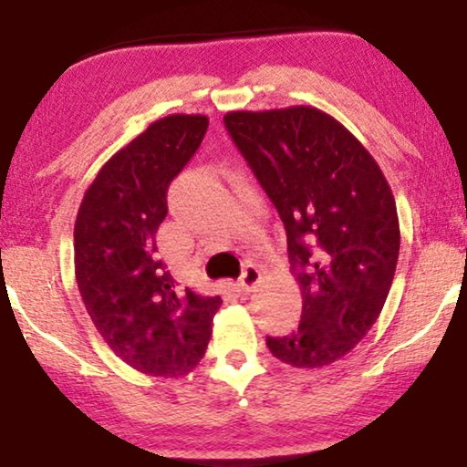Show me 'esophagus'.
I'll list each match as a JSON object with an SVG mask.
<instances>
[{
	"label": "esophagus",
	"instance_id": "34e87169",
	"mask_svg": "<svg viewBox=\"0 0 467 467\" xmlns=\"http://www.w3.org/2000/svg\"><path fill=\"white\" fill-rule=\"evenodd\" d=\"M260 277H263V273H260L258 266L256 265H247L245 269H244V273H241V277H239L241 290L252 292L254 285L260 282Z\"/></svg>",
	"mask_w": 467,
	"mask_h": 467
}]
</instances>
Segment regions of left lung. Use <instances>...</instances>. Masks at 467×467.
Listing matches in <instances>:
<instances>
[{"label": "left lung", "instance_id": "left-lung-1", "mask_svg": "<svg viewBox=\"0 0 467 467\" xmlns=\"http://www.w3.org/2000/svg\"><path fill=\"white\" fill-rule=\"evenodd\" d=\"M223 126L282 217L301 285V325L266 346L292 368L331 365L389 296L400 256L393 192L368 149L314 107L233 110Z\"/></svg>", "mask_w": 467, "mask_h": 467}]
</instances>
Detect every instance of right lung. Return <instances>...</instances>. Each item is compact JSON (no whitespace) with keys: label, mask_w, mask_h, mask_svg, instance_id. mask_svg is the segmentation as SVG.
<instances>
[{"label":"right lung","mask_w":467,"mask_h":467,"mask_svg":"<svg viewBox=\"0 0 467 467\" xmlns=\"http://www.w3.org/2000/svg\"><path fill=\"white\" fill-rule=\"evenodd\" d=\"M204 115H169L119 149L85 192L74 273L87 314L130 368L175 378L201 363L220 296L179 288L158 258L166 192L201 147Z\"/></svg>","instance_id":"add662e5"}]
</instances>
